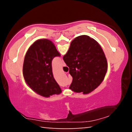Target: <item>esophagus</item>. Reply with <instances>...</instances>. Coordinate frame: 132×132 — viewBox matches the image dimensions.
<instances>
[{
    "mask_svg": "<svg viewBox=\"0 0 132 132\" xmlns=\"http://www.w3.org/2000/svg\"><path fill=\"white\" fill-rule=\"evenodd\" d=\"M62 66H66V64H65V63H64V61H62Z\"/></svg>",
    "mask_w": 132,
    "mask_h": 132,
    "instance_id": "1",
    "label": "esophagus"
}]
</instances>
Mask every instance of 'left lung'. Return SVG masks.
<instances>
[{
  "mask_svg": "<svg viewBox=\"0 0 132 132\" xmlns=\"http://www.w3.org/2000/svg\"><path fill=\"white\" fill-rule=\"evenodd\" d=\"M61 56L55 45L50 40L35 41L26 53L23 63V76L29 87L37 94L49 97L62 90L53 77L52 61Z\"/></svg>",
  "mask_w": 132,
  "mask_h": 132,
  "instance_id": "obj_1",
  "label": "left lung"
}]
</instances>
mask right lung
<instances>
[{
	"label": "right lung",
	"instance_id": "right-lung-1",
	"mask_svg": "<svg viewBox=\"0 0 132 132\" xmlns=\"http://www.w3.org/2000/svg\"><path fill=\"white\" fill-rule=\"evenodd\" d=\"M63 59L73 77L69 88L75 92L90 93L105 76L108 64L104 51L95 40L87 35L73 40Z\"/></svg>",
	"mask_w": 132,
	"mask_h": 132
}]
</instances>
